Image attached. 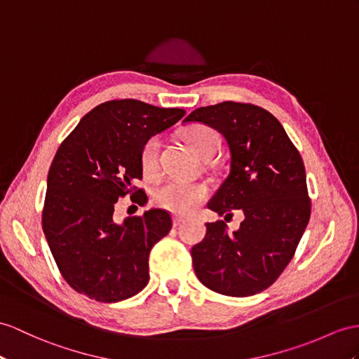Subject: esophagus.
Segmentation results:
<instances>
[{
    "label": "esophagus",
    "mask_w": 359,
    "mask_h": 359,
    "mask_svg": "<svg viewBox=\"0 0 359 359\" xmlns=\"http://www.w3.org/2000/svg\"><path fill=\"white\" fill-rule=\"evenodd\" d=\"M186 219V217L184 216H180V215H175L173 216V225L175 226H177V225H180L182 221H184Z\"/></svg>",
    "instance_id": "34e87169"
}]
</instances>
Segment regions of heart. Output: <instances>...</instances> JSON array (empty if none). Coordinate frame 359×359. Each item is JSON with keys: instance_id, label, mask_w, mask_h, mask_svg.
I'll list each match as a JSON object with an SVG mask.
<instances>
[{"instance_id": "1", "label": "heart", "mask_w": 359, "mask_h": 359, "mask_svg": "<svg viewBox=\"0 0 359 359\" xmlns=\"http://www.w3.org/2000/svg\"><path fill=\"white\" fill-rule=\"evenodd\" d=\"M182 137L194 152L204 160L213 156L221 146V138L216 130L205 125H194L187 128ZM158 147L160 142L156 137L147 138L142 147L140 163H142V169L146 175H154L158 169ZM207 196L208 189L204 184L178 180L164 181L152 190V199L156 205L178 215L191 212L205 201Z\"/></svg>"}]
</instances>
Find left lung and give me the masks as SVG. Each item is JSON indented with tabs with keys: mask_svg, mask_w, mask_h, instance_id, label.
<instances>
[{
	"mask_svg": "<svg viewBox=\"0 0 359 359\" xmlns=\"http://www.w3.org/2000/svg\"><path fill=\"white\" fill-rule=\"evenodd\" d=\"M184 121L216 129L230 149V172L207 204L219 216L243 212L241 229L207 224L191 248L198 278L208 290L248 297L273 285L295 255L311 217L306 170L297 147L273 114L251 103L198 108Z\"/></svg>",
	"mask_w": 359,
	"mask_h": 359,
	"instance_id": "obj_1",
	"label": "left lung"
}]
</instances>
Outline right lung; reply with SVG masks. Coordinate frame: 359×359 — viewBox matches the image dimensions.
<instances>
[{
    "mask_svg": "<svg viewBox=\"0 0 359 359\" xmlns=\"http://www.w3.org/2000/svg\"><path fill=\"white\" fill-rule=\"evenodd\" d=\"M180 108L134 100L100 103L79 121L51 161L42 230L59 273L79 294L116 303L149 282V252L172 229L170 213L147 210L114 221L116 203L130 194L144 204L140 152L147 138L184 117Z\"/></svg>",
    "mask_w": 359,
    "mask_h": 359,
    "instance_id": "right-lung-1",
    "label": "right lung"
}]
</instances>
